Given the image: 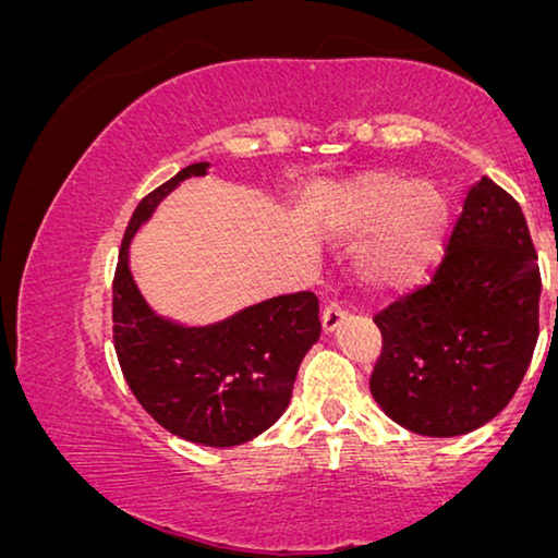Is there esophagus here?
<instances>
[{"instance_id": "34e87169", "label": "esophagus", "mask_w": 558, "mask_h": 558, "mask_svg": "<svg viewBox=\"0 0 558 558\" xmlns=\"http://www.w3.org/2000/svg\"><path fill=\"white\" fill-rule=\"evenodd\" d=\"M343 318H347V311L341 308L339 301H331L324 308V316H320V326H324L326 333H331L343 324Z\"/></svg>"}]
</instances>
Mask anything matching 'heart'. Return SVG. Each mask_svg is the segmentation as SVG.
I'll use <instances>...</instances> for the list:
<instances>
[{
	"label": "heart",
	"mask_w": 558,
	"mask_h": 558,
	"mask_svg": "<svg viewBox=\"0 0 558 558\" xmlns=\"http://www.w3.org/2000/svg\"><path fill=\"white\" fill-rule=\"evenodd\" d=\"M328 219L341 234L372 232L361 263L384 288L420 286L445 253V197L433 184H414L395 171H372L343 186Z\"/></svg>",
	"instance_id": "heart-1"
}]
</instances>
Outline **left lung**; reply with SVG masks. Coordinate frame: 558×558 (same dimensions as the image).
I'll use <instances>...</instances> for the list:
<instances>
[{
    "mask_svg": "<svg viewBox=\"0 0 558 558\" xmlns=\"http://www.w3.org/2000/svg\"><path fill=\"white\" fill-rule=\"evenodd\" d=\"M541 272L529 225L483 177L462 204L427 286L374 316L372 395L399 425L454 437L485 425L521 387L538 341Z\"/></svg>",
    "mask_w": 558,
    "mask_h": 558,
    "instance_id": "left-lung-1",
    "label": "left lung"
}]
</instances>
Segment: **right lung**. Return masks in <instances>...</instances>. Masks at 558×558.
<instances>
[{"mask_svg":"<svg viewBox=\"0 0 558 558\" xmlns=\"http://www.w3.org/2000/svg\"><path fill=\"white\" fill-rule=\"evenodd\" d=\"M204 171L207 163L182 169L133 211L113 276V347L133 397L163 429L190 442L232 447L286 412L320 318L311 290L270 298L204 328H182L148 311L129 272V242L179 182Z\"/></svg>","mask_w":558,"mask_h":558,"instance_id":"add662e5","label":"right lung"}]
</instances>
